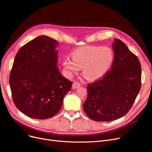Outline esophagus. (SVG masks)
I'll return each instance as SVG.
<instances>
[{
    "label": "esophagus",
    "mask_w": 152,
    "mask_h": 152,
    "mask_svg": "<svg viewBox=\"0 0 152 152\" xmlns=\"http://www.w3.org/2000/svg\"><path fill=\"white\" fill-rule=\"evenodd\" d=\"M79 87H80V84H79L78 83L75 82V83H73V85H72V89H77V88H78Z\"/></svg>",
    "instance_id": "esophagus-1"
}]
</instances>
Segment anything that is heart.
Returning <instances> with one entry per match:
<instances>
[{
    "mask_svg": "<svg viewBox=\"0 0 152 152\" xmlns=\"http://www.w3.org/2000/svg\"><path fill=\"white\" fill-rule=\"evenodd\" d=\"M115 59L114 53L108 46H88L75 50L72 59L63 61L66 75L71 78L80 68L84 76L89 80H96L104 76L111 68Z\"/></svg>",
    "mask_w": 152,
    "mask_h": 152,
    "instance_id": "obj_1",
    "label": "heart"
}]
</instances>
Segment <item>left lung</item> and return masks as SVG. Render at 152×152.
I'll use <instances>...</instances> for the list:
<instances>
[{"label":"left lung","mask_w":152,"mask_h":152,"mask_svg":"<svg viewBox=\"0 0 152 152\" xmlns=\"http://www.w3.org/2000/svg\"><path fill=\"white\" fill-rule=\"evenodd\" d=\"M115 55L111 69L89 85L83 110L91 119L110 121L124 116L134 102L141 85V67L138 57L121 40L112 43Z\"/></svg>","instance_id":"1"}]
</instances>
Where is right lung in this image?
Returning a JSON list of instances; mask_svg holds the SVG:
<instances>
[{"instance_id":"add662e5","label":"right lung","mask_w":152,"mask_h":152,"mask_svg":"<svg viewBox=\"0 0 152 152\" xmlns=\"http://www.w3.org/2000/svg\"><path fill=\"white\" fill-rule=\"evenodd\" d=\"M58 42L41 36L23 46L17 53L10 76L13 102L32 118H51L60 110L72 83L57 67Z\"/></svg>"}]
</instances>
